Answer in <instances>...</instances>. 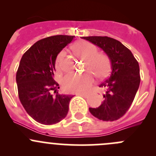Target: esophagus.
Masks as SVG:
<instances>
[{"instance_id":"1","label":"esophagus","mask_w":156,"mask_h":156,"mask_svg":"<svg viewBox=\"0 0 156 156\" xmlns=\"http://www.w3.org/2000/svg\"><path fill=\"white\" fill-rule=\"evenodd\" d=\"M76 95H78V96H81V97H84V98H87V96L86 95V94H77Z\"/></svg>"}]
</instances>
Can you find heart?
<instances>
[{
  "label": "heart",
  "mask_w": 156,
  "mask_h": 156,
  "mask_svg": "<svg viewBox=\"0 0 156 156\" xmlns=\"http://www.w3.org/2000/svg\"><path fill=\"white\" fill-rule=\"evenodd\" d=\"M72 49L78 57L86 60V67L90 72L82 75L69 74L66 75L62 78V87L69 93H85L94 81L93 73L100 79L108 76L111 70V62L107 55L97 53V48L89 42H77L72 46ZM65 55V51H61L56 57V67L58 70L62 69V62Z\"/></svg>",
  "instance_id": "heart-1"
}]
</instances>
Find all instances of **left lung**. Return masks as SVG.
Returning a JSON list of instances; mask_svg holds the SVG:
<instances>
[{
	"label": "left lung",
	"instance_id": "8db88e82",
	"mask_svg": "<svg viewBox=\"0 0 156 156\" xmlns=\"http://www.w3.org/2000/svg\"><path fill=\"white\" fill-rule=\"evenodd\" d=\"M100 48L109 57L110 77L100 84L103 88V103L97 108H89L94 117L105 122L122 118L134 100L140 83V67L131 51L120 41L106 36L82 37Z\"/></svg>",
	"mask_w": 156,
	"mask_h": 156
}]
</instances>
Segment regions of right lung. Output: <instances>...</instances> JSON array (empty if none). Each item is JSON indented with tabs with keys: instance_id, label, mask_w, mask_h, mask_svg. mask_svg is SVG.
<instances>
[{
	"instance_id": "right-lung-1",
	"label": "right lung",
	"mask_w": 156,
	"mask_h": 156,
	"mask_svg": "<svg viewBox=\"0 0 156 156\" xmlns=\"http://www.w3.org/2000/svg\"><path fill=\"white\" fill-rule=\"evenodd\" d=\"M75 36L54 35L36 42L23 54L16 72L20 102L36 122L54 125L65 119L72 95L59 94L54 80L57 55ZM54 91L55 95L51 93Z\"/></svg>"
}]
</instances>
